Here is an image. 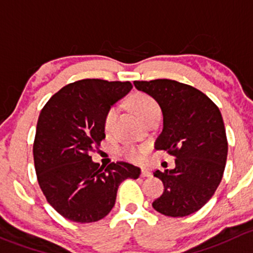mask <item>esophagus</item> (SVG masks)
I'll use <instances>...</instances> for the list:
<instances>
[{
    "mask_svg": "<svg viewBox=\"0 0 253 253\" xmlns=\"http://www.w3.org/2000/svg\"><path fill=\"white\" fill-rule=\"evenodd\" d=\"M140 175L142 176V178H148V176H151V173L148 170H146V169H141V174Z\"/></svg>",
    "mask_w": 253,
    "mask_h": 253,
    "instance_id": "1",
    "label": "esophagus"
}]
</instances>
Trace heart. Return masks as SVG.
I'll use <instances>...</instances> for the list:
<instances>
[{
    "mask_svg": "<svg viewBox=\"0 0 253 253\" xmlns=\"http://www.w3.org/2000/svg\"><path fill=\"white\" fill-rule=\"evenodd\" d=\"M129 106L132 111L140 117L144 122H147L152 117L161 114V108L157 101L145 92H134L129 97ZM119 108L117 106H111L106 111L103 117V130L107 135H111L114 131L117 117H118ZM148 151L147 146H134L124 145L122 146L119 153L130 162H140L144 155Z\"/></svg>",
    "mask_w": 253,
    "mask_h": 253,
    "instance_id": "obj_1",
    "label": "heart"
}]
</instances>
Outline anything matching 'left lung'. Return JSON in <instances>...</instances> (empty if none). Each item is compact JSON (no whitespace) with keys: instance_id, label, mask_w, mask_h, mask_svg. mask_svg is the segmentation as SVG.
I'll list each match as a JSON object with an SVG mask.
<instances>
[{"instance_id":"8db88e82","label":"left lung","mask_w":253,"mask_h":253,"mask_svg":"<svg viewBox=\"0 0 253 253\" xmlns=\"http://www.w3.org/2000/svg\"><path fill=\"white\" fill-rule=\"evenodd\" d=\"M134 85L162 109L156 150L175 157V168L153 173L165 191L152 207L168 217L197 212L214 195L225 168L228 140L219 108L202 91L175 80H136Z\"/></svg>"}]
</instances>
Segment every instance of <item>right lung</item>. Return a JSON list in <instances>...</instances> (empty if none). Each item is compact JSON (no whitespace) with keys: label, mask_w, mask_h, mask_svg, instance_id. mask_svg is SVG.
I'll use <instances>...</instances> for the list:
<instances>
[{"label":"right lung","mask_w":253,"mask_h":253,"mask_svg":"<svg viewBox=\"0 0 253 253\" xmlns=\"http://www.w3.org/2000/svg\"><path fill=\"white\" fill-rule=\"evenodd\" d=\"M131 87L130 82L78 80L41 109L33 146L36 176L48 204L72 222L105 218L116 204L119 184L140 176L137 167L112 162L103 168L90 156L106 136V111Z\"/></svg>","instance_id":"add662e5"}]
</instances>
